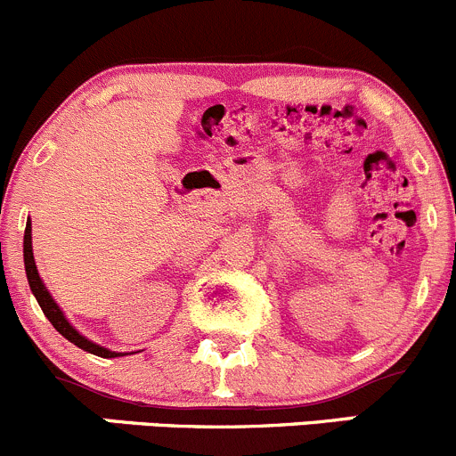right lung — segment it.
Returning a JSON list of instances; mask_svg holds the SVG:
<instances>
[{
	"mask_svg": "<svg viewBox=\"0 0 456 456\" xmlns=\"http://www.w3.org/2000/svg\"><path fill=\"white\" fill-rule=\"evenodd\" d=\"M24 265H26V275H28L30 291L35 293V297H37V302H39L41 311H44V315L48 317L50 324H53L54 329H57L59 333H61L63 338L68 339V342H72V344H75V346L84 348V351L92 353V355H99V357H118V355H121V353L108 351V348L99 346V344L90 342V339L84 338V335H81L79 330H77L75 326H72L70 322L66 320L63 311L59 309L57 302L53 300L50 291H48V289H45L44 280H41L39 273H37L35 256H32V227H30V220H28V223H26V232H24Z\"/></svg>",
	"mask_w": 456,
	"mask_h": 456,
	"instance_id": "right-lung-1",
	"label": "right lung"
}]
</instances>
